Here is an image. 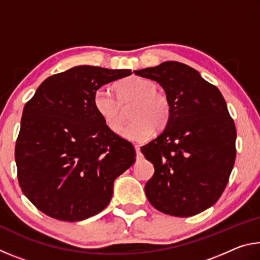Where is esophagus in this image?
Returning a JSON list of instances; mask_svg holds the SVG:
<instances>
[{
	"instance_id": "obj_1",
	"label": "esophagus",
	"mask_w": 260,
	"mask_h": 260,
	"mask_svg": "<svg viewBox=\"0 0 260 260\" xmlns=\"http://www.w3.org/2000/svg\"><path fill=\"white\" fill-rule=\"evenodd\" d=\"M135 151H136V156H138L136 158L139 159V158L141 157V149H140V146H138V144L135 146Z\"/></svg>"
}]
</instances>
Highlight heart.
Segmentation results:
<instances>
[{
    "label": "heart",
    "instance_id": "1",
    "mask_svg": "<svg viewBox=\"0 0 260 260\" xmlns=\"http://www.w3.org/2000/svg\"><path fill=\"white\" fill-rule=\"evenodd\" d=\"M156 89L155 83L147 79H122L116 85L117 96L102 87L95 91L93 105L105 126L117 133L124 122L122 105L135 101L131 112L133 121L121 131V136L134 142H143L152 135L155 127L164 128L171 117L169 99Z\"/></svg>",
    "mask_w": 260,
    "mask_h": 260
}]
</instances>
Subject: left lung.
<instances>
[{"mask_svg":"<svg viewBox=\"0 0 260 260\" xmlns=\"http://www.w3.org/2000/svg\"><path fill=\"white\" fill-rule=\"evenodd\" d=\"M159 83L171 104L165 129L141 148L155 167L144 187L160 212L191 217L212 206L230 180L236 128L217 87L179 61L134 71Z\"/></svg>","mask_w":260,"mask_h":260,"instance_id":"obj_1","label":"left lung"}]
</instances>
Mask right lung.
I'll return each instance as SVG.
<instances>
[{"mask_svg":"<svg viewBox=\"0 0 260 260\" xmlns=\"http://www.w3.org/2000/svg\"><path fill=\"white\" fill-rule=\"evenodd\" d=\"M131 70L81 65L47 78L23 110L15 148L17 177L35 208L80 221L107 208L113 181L134 164L135 149L95 111V91Z\"/></svg>","mask_w":260,"mask_h":260,"instance_id":"1","label":"right lung"}]
</instances>
